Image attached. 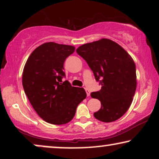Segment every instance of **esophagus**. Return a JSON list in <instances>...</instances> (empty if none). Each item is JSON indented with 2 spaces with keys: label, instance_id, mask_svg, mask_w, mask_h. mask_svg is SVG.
Returning <instances> with one entry per match:
<instances>
[{
  "label": "esophagus",
  "instance_id": "obj_1",
  "mask_svg": "<svg viewBox=\"0 0 159 159\" xmlns=\"http://www.w3.org/2000/svg\"><path fill=\"white\" fill-rule=\"evenodd\" d=\"M85 90H86V93H87V96H90V90H87V89H85Z\"/></svg>",
  "mask_w": 159,
  "mask_h": 159
}]
</instances>
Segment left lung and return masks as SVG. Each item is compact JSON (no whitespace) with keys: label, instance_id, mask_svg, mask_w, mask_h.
<instances>
[{"label":"left lung","instance_id":"8db88e82","mask_svg":"<svg viewBox=\"0 0 159 159\" xmlns=\"http://www.w3.org/2000/svg\"><path fill=\"white\" fill-rule=\"evenodd\" d=\"M102 85L91 97L101 102L95 118L111 123L125 114L132 102L137 87L134 62L125 49L112 40L102 39L82 45L76 50Z\"/></svg>","mask_w":159,"mask_h":159}]
</instances>
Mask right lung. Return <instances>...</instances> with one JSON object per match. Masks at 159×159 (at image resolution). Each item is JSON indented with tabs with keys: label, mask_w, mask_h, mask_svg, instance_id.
I'll list each match as a JSON object with an SVG mask.
<instances>
[{
	"label": "right lung",
	"mask_w": 159,
	"mask_h": 159,
	"mask_svg": "<svg viewBox=\"0 0 159 159\" xmlns=\"http://www.w3.org/2000/svg\"><path fill=\"white\" fill-rule=\"evenodd\" d=\"M75 52L72 45L45 43L31 53L24 67L25 94L40 117L63 125L73 119L78 105L87 96L84 88L72 87L65 77L63 63Z\"/></svg>",
	"instance_id": "1"
}]
</instances>
